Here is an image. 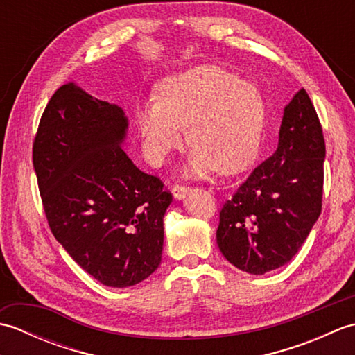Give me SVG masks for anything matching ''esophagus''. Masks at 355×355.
<instances>
[{"mask_svg":"<svg viewBox=\"0 0 355 355\" xmlns=\"http://www.w3.org/2000/svg\"><path fill=\"white\" fill-rule=\"evenodd\" d=\"M189 191H191V187L187 186V184H173L172 186V193H173V198H177V200H182V198H184L187 193H189Z\"/></svg>","mask_w":355,"mask_h":355,"instance_id":"1","label":"esophagus"}]
</instances>
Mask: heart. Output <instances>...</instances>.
I'll return each mask as SVG.
<instances>
[{
    "label": "heart",
    "mask_w": 355,
    "mask_h": 355,
    "mask_svg": "<svg viewBox=\"0 0 355 355\" xmlns=\"http://www.w3.org/2000/svg\"><path fill=\"white\" fill-rule=\"evenodd\" d=\"M143 149L150 163H162L187 141L193 146L187 173L205 175L218 168L236 173L259 153L266 102L247 80L221 67L201 65L162 82L157 99L135 108Z\"/></svg>",
    "instance_id": "obj_1"
}]
</instances>
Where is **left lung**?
<instances>
[{
	"label": "left lung",
	"mask_w": 355,
	"mask_h": 355,
	"mask_svg": "<svg viewBox=\"0 0 355 355\" xmlns=\"http://www.w3.org/2000/svg\"><path fill=\"white\" fill-rule=\"evenodd\" d=\"M325 139L302 88L286 105L277 148L223 205L216 243L250 275L290 262L322 212Z\"/></svg>",
	"instance_id": "1"
}]
</instances>
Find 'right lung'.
Segmentation results:
<instances>
[{"mask_svg":"<svg viewBox=\"0 0 355 355\" xmlns=\"http://www.w3.org/2000/svg\"><path fill=\"white\" fill-rule=\"evenodd\" d=\"M128 119L74 82L56 89L33 140L50 230L101 284L125 288L157 270L172 193L120 148Z\"/></svg>","mask_w":355,"mask_h":355,"instance_id":"1","label":"right lung"}]
</instances>
